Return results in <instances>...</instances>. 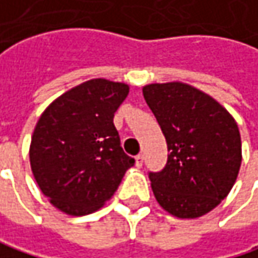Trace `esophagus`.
Wrapping results in <instances>:
<instances>
[{"label": "esophagus", "instance_id": "34e87169", "mask_svg": "<svg viewBox=\"0 0 258 258\" xmlns=\"http://www.w3.org/2000/svg\"><path fill=\"white\" fill-rule=\"evenodd\" d=\"M143 162H144V156H143V154H137V156H136V166H137V167H141V166H143Z\"/></svg>", "mask_w": 258, "mask_h": 258}]
</instances>
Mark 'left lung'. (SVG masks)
<instances>
[{"label":"left lung","mask_w":258,"mask_h":258,"mask_svg":"<svg viewBox=\"0 0 258 258\" xmlns=\"http://www.w3.org/2000/svg\"><path fill=\"white\" fill-rule=\"evenodd\" d=\"M143 95L167 143V163L150 172L160 207L177 218H198L230 194L241 166V137L230 112L180 82L151 84Z\"/></svg>","instance_id":"1"}]
</instances>
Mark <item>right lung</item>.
Here are the masks:
<instances>
[{"label": "right lung", "mask_w": 258, "mask_h": 258, "mask_svg": "<svg viewBox=\"0 0 258 258\" xmlns=\"http://www.w3.org/2000/svg\"><path fill=\"white\" fill-rule=\"evenodd\" d=\"M128 89L91 79L41 114L31 137L30 164L41 192L64 214L79 217L99 209L136 162L122 150L114 125Z\"/></svg>", "instance_id": "obj_1"}]
</instances>
